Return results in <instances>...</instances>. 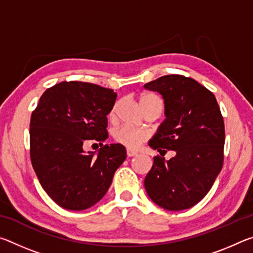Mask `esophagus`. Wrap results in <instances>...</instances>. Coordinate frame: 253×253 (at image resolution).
I'll return each mask as SVG.
<instances>
[{"label":"esophagus","instance_id":"34e87169","mask_svg":"<svg viewBox=\"0 0 253 253\" xmlns=\"http://www.w3.org/2000/svg\"><path fill=\"white\" fill-rule=\"evenodd\" d=\"M137 152H135V151H132V149H127V156L128 157H132V156H136L137 155Z\"/></svg>","mask_w":253,"mask_h":253}]
</instances>
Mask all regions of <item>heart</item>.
I'll use <instances>...</instances> for the list:
<instances>
[{"label": "heart", "instance_id": "b5f03b06", "mask_svg": "<svg viewBox=\"0 0 253 253\" xmlns=\"http://www.w3.org/2000/svg\"><path fill=\"white\" fill-rule=\"evenodd\" d=\"M153 101H157L162 104L160 98L155 95H152V93H145V95L139 98L140 106L146 104V102ZM114 138L117 143L124 145L127 148L137 149L142 145V143L146 140L147 132L142 129V128L130 125H123L114 131Z\"/></svg>", "mask_w": 253, "mask_h": 253}]
</instances>
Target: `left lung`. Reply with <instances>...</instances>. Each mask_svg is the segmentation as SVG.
Wrapping results in <instances>:
<instances>
[{
	"label": "left lung",
	"mask_w": 253,
	"mask_h": 253,
	"mask_svg": "<svg viewBox=\"0 0 253 253\" xmlns=\"http://www.w3.org/2000/svg\"><path fill=\"white\" fill-rule=\"evenodd\" d=\"M164 100L165 119L148 145L174 151L169 161L154 157L144 181L154 203L181 211L199 203L211 190L223 165L224 123L215 96L192 78L163 76L144 84Z\"/></svg>",
	"instance_id": "left-lung-1"
}]
</instances>
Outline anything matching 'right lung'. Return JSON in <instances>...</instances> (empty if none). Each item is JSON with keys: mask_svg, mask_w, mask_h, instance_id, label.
Returning a JSON list of instances; mask_svg holds the SVG:
<instances>
[{"mask_svg": "<svg viewBox=\"0 0 253 253\" xmlns=\"http://www.w3.org/2000/svg\"><path fill=\"white\" fill-rule=\"evenodd\" d=\"M113 89L62 81L43 92L30 122V155L41 186L59 207L83 211L99 202L126 160L122 144L85 153L88 140L108 138Z\"/></svg>", "mask_w": 253, "mask_h": 253, "instance_id": "add662e5", "label": "right lung"}]
</instances>
